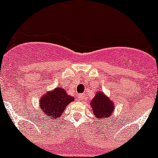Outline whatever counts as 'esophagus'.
Segmentation results:
<instances>
[{"instance_id": "obj_1", "label": "esophagus", "mask_w": 158, "mask_h": 158, "mask_svg": "<svg viewBox=\"0 0 158 158\" xmlns=\"http://www.w3.org/2000/svg\"><path fill=\"white\" fill-rule=\"evenodd\" d=\"M77 98L79 101H83L84 98H85V95H84V94H79Z\"/></svg>"}]
</instances>
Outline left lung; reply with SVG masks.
<instances>
[{"label": "left lung", "instance_id": "obj_1", "mask_svg": "<svg viewBox=\"0 0 158 158\" xmlns=\"http://www.w3.org/2000/svg\"><path fill=\"white\" fill-rule=\"evenodd\" d=\"M90 106L95 117L100 121H102L103 118H111L115 108L112 100L101 91L96 92L95 97L91 101Z\"/></svg>", "mask_w": 158, "mask_h": 158}]
</instances>
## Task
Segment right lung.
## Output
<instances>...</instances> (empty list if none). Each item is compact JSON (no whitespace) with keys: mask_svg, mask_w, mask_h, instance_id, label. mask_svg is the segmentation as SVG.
<instances>
[{"mask_svg":"<svg viewBox=\"0 0 158 158\" xmlns=\"http://www.w3.org/2000/svg\"><path fill=\"white\" fill-rule=\"evenodd\" d=\"M74 99V97L66 93L64 89L58 86L43 95L39 101V107L43 115L56 120L62 117L68 105Z\"/></svg>","mask_w":158,"mask_h":158,"instance_id":"obj_1","label":"right lung"}]
</instances>
